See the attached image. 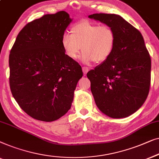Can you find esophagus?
Masks as SVG:
<instances>
[{"label": "esophagus", "instance_id": "obj_1", "mask_svg": "<svg viewBox=\"0 0 159 159\" xmlns=\"http://www.w3.org/2000/svg\"><path fill=\"white\" fill-rule=\"evenodd\" d=\"M82 70L83 72H84V74H86V73H88V71L89 70V69L88 68H86V67H83Z\"/></svg>", "mask_w": 159, "mask_h": 159}]
</instances>
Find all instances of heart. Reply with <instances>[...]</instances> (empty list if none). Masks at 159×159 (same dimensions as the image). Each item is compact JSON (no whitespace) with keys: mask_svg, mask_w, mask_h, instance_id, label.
<instances>
[{"mask_svg":"<svg viewBox=\"0 0 159 159\" xmlns=\"http://www.w3.org/2000/svg\"><path fill=\"white\" fill-rule=\"evenodd\" d=\"M115 42V32L110 26L84 20L72 26L70 34L62 36L61 44L70 59L76 60L81 50L83 62L100 63L110 57Z\"/></svg>","mask_w":159,"mask_h":159,"instance_id":"heart-1","label":"heart"}]
</instances>
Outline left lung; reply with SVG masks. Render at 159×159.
<instances>
[{
	"label": "left lung",
	"mask_w": 159,
	"mask_h": 159,
	"mask_svg": "<svg viewBox=\"0 0 159 159\" xmlns=\"http://www.w3.org/2000/svg\"><path fill=\"white\" fill-rule=\"evenodd\" d=\"M89 18L109 26L116 34L110 57L87 73L95 103L109 117H127L140 108L149 92L151 60L143 37L120 15L94 13Z\"/></svg>",
	"instance_id": "left-lung-1"
}]
</instances>
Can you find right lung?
<instances>
[{
	"label": "right lung",
	"instance_id": "add662e5",
	"mask_svg": "<svg viewBox=\"0 0 159 159\" xmlns=\"http://www.w3.org/2000/svg\"><path fill=\"white\" fill-rule=\"evenodd\" d=\"M72 21L63 11L35 19L20 31L11 50V91L20 107L34 119L55 121L72 105L83 72L61 44Z\"/></svg>",
	"mask_w": 159,
	"mask_h": 159
}]
</instances>
